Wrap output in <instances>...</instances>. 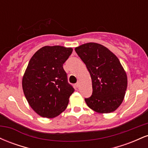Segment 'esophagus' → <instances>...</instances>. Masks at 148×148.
<instances>
[{
  "label": "esophagus",
  "mask_w": 148,
  "mask_h": 148,
  "mask_svg": "<svg viewBox=\"0 0 148 148\" xmlns=\"http://www.w3.org/2000/svg\"><path fill=\"white\" fill-rule=\"evenodd\" d=\"M75 86H76V88H79V82L76 83V84H75Z\"/></svg>",
  "instance_id": "esophagus-1"
}]
</instances>
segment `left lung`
Wrapping results in <instances>:
<instances>
[{"mask_svg":"<svg viewBox=\"0 0 148 148\" xmlns=\"http://www.w3.org/2000/svg\"><path fill=\"white\" fill-rule=\"evenodd\" d=\"M90 74L92 93L85 101L100 113L115 111L123 102L127 87V74L115 54L104 46L90 42L75 48Z\"/></svg>","mask_w":148,"mask_h":148,"instance_id":"left-lung-1","label":"left lung"}]
</instances>
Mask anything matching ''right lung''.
Segmentation results:
<instances>
[{
    "mask_svg": "<svg viewBox=\"0 0 148 148\" xmlns=\"http://www.w3.org/2000/svg\"><path fill=\"white\" fill-rule=\"evenodd\" d=\"M72 51L62 46H46L28 62L22 87L29 105L40 116L55 118L68 105L74 89L62 66Z\"/></svg>",
    "mask_w": 148,
    "mask_h": 148,
    "instance_id": "add662e5",
    "label": "right lung"
}]
</instances>
